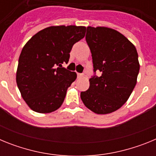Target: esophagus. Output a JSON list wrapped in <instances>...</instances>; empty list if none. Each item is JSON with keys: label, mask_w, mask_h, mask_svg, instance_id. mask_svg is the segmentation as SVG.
<instances>
[{"label": "esophagus", "mask_w": 156, "mask_h": 156, "mask_svg": "<svg viewBox=\"0 0 156 156\" xmlns=\"http://www.w3.org/2000/svg\"><path fill=\"white\" fill-rule=\"evenodd\" d=\"M77 76H78V77H83V74L77 73Z\"/></svg>", "instance_id": "obj_1"}]
</instances>
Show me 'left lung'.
Segmentation results:
<instances>
[{
    "label": "left lung",
    "mask_w": 156,
    "mask_h": 156,
    "mask_svg": "<svg viewBox=\"0 0 156 156\" xmlns=\"http://www.w3.org/2000/svg\"><path fill=\"white\" fill-rule=\"evenodd\" d=\"M86 41L94 72L99 70L101 75L89 80V89L81 92V100L94 113H111L126 103L137 83V50L126 37L108 27H88Z\"/></svg>",
    "instance_id": "1"
}]
</instances>
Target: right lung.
<instances>
[{
	"mask_svg": "<svg viewBox=\"0 0 156 156\" xmlns=\"http://www.w3.org/2000/svg\"><path fill=\"white\" fill-rule=\"evenodd\" d=\"M85 27L57 26L39 31L25 44L19 58L16 83L28 106L39 113L60 108L76 73L62 67Z\"/></svg>",
	"mask_w": 156,
	"mask_h": 156,
	"instance_id": "1",
	"label": "right lung"
}]
</instances>
